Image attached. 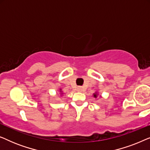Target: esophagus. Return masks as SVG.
<instances>
[{
    "label": "esophagus",
    "instance_id": "1",
    "mask_svg": "<svg viewBox=\"0 0 150 150\" xmlns=\"http://www.w3.org/2000/svg\"><path fill=\"white\" fill-rule=\"evenodd\" d=\"M77 91H80V92L82 91H83V88H82V87H77Z\"/></svg>",
    "mask_w": 150,
    "mask_h": 150
}]
</instances>
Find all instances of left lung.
Returning a JSON list of instances; mask_svg holds the SVG:
<instances>
[{
  "mask_svg": "<svg viewBox=\"0 0 150 150\" xmlns=\"http://www.w3.org/2000/svg\"><path fill=\"white\" fill-rule=\"evenodd\" d=\"M93 96H94V97H95V98H96V97H97V94L94 93V94H93Z\"/></svg>",
  "mask_w": 150,
  "mask_h": 150,
  "instance_id": "obj_1",
  "label": "left lung"
}]
</instances>
